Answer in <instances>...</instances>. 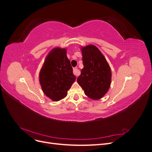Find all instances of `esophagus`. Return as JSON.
<instances>
[{"instance_id": "34e87169", "label": "esophagus", "mask_w": 152, "mask_h": 152, "mask_svg": "<svg viewBox=\"0 0 152 152\" xmlns=\"http://www.w3.org/2000/svg\"><path fill=\"white\" fill-rule=\"evenodd\" d=\"M73 74H74L75 76H78L80 74V71L78 70L77 67L73 68Z\"/></svg>"}]
</instances>
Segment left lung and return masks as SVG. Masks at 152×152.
<instances>
[{
	"label": "left lung",
	"instance_id": "obj_1",
	"mask_svg": "<svg viewBox=\"0 0 152 152\" xmlns=\"http://www.w3.org/2000/svg\"><path fill=\"white\" fill-rule=\"evenodd\" d=\"M84 68L81 70L77 82L85 94L93 99L103 98L111 84L110 67L103 55L93 45L82 48Z\"/></svg>",
	"mask_w": 152,
	"mask_h": 152
}]
</instances>
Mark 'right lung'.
Returning a JSON list of instances; mask_svg holds the SVG:
<instances>
[{"label":"right lung","instance_id":"obj_1","mask_svg":"<svg viewBox=\"0 0 152 152\" xmlns=\"http://www.w3.org/2000/svg\"><path fill=\"white\" fill-rule=\"evenodd\" d=\"M75 80L65 49L55 48L45 58L39 74L42 91L54 102L65 98Z\"/></svg>","mask_w":152,"mask_h":152}]
</instances>
